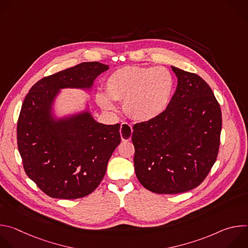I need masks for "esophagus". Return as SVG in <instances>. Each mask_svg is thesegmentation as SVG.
Masks as SVG:
<instances>
[{"label": "esophagus", "mask_w": 248, "mask_h": 248, "mask_svg": "<svg viewBox=\"0 0 248 248\" xmlns=\"http://www.w3.org/2000/svg\"><path fill=\"white\" fill-rule=\"evenodd\" d=\"M120 132L123 141H129L132 135V126L127 123H123L121 125Z\"/></svg>", "instance_id": "obj_1"}]
</instances>
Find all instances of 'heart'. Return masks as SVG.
Here are the masks:
<instances>
[{"label": "heart", "instance_id": "obj_1", "mask_svg": "<svg viewBox=\"0 0 248 248\" xmlns=\"http://www.w3.org/2000/svg\"><path fill=\"white\" fill-rule=\"evenodd\" d=\"M173 78L163 66L127 65L109 76L105 92L97 94V102L105 110L115 108L114 101L124 100L125 112L136 121H150L161 115L170 103Z\"/></svg>", "mask_w": 248, "mask_h": 248}]
</instances>
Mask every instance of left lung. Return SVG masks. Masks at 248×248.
Instances as JSON below:
<instances>
[{"instance_id": "8db88e82", "label": "left lung", "mask_w": 248, "mask_h": 248, "mask_svg": "<svg viewBox=\"0 0 248 248\" xmlns=\"http://www.w3.org/2000/svg\"><path fill=\"white\" fill-rule=\"evenodd\" d=\"M178 86L158 117L133 125L139 183L158 194L198 186L217 160L222 112L213 91L196 74L171 66Z\"/></svg>"}]
</instances>
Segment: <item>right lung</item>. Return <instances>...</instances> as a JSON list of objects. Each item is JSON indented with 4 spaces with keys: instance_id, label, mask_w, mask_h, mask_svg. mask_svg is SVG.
<instances>
[{
    "instance_id": "add662e5",
    "label": "right lung",
    "mask_w": 248,
    "mask_h": 248,
    "mask_svg": "<svg viewBox=\"0 0 248 248\" xmlns=\"http://www.w3.org/2000/svg\"><path fill=\"white\" fill-rule=\"evenodd\" d=\"M107 69L98 62L66 68L37 81L22 103L16 129L22 165L50 197L77 199L93 192L121 143L120 124H99L87 111L60 120L52 116L61 89H89Z\"/></svg>"
}]
</instances>
